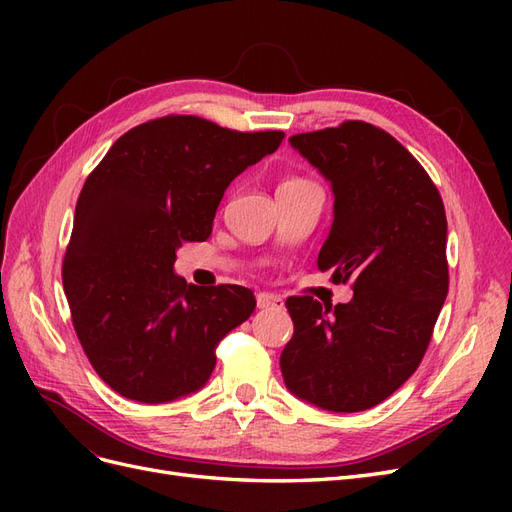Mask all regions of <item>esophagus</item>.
Segmentation results:
<instances>
[{"label": "esophagus", "mask_w": 512, "mask_h": 512, "mask_svg": "<svg viewBox=\"0 0 512 512\" xmlns=\"http://www.w3.org/2000/svg\"><path fill=\"white\" fill-rule=\"evenodd\" d=\"M256 305L258 309H284V299L273 292H258Z\"/></svg>", "instance_id": "34e87169"}]
</instances>
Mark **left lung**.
<instances>
[{
	"mask_svg": "<svg viewBox=\"0 0 512 512\" xmlns=\"http://www.w3.org/2000/svg\"><path fill=\"white\" fill-rule=\"evenodd\" d=\"M331 181L333 224L318 269L350 303L286 299L294 322L280 367L292 395L331 412L378 406L421 365L448 292L446 213L412 153L365 121L290 136Z\"/></svg>",
	"mask_w": 512,
	"mask_h": 512,
	"instance_id": "8db88e82",
	"label": "left lung"
}]
</instances>
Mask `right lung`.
Segmentation results:
<instances>
[{
    "label": "right lung",
    "instance_id": "add662e5",
    "mask_svg": "<svg viewBox=\"0 0 512 512\" xmlns=\"http://www.w3.org/2000/svg\"><path fill=\"white\" fill-rule=\"evenodd\" d=\"M282 141L168 115L117 138L87 177L61 277L87 359L119 395L166 404L203 389L215 346L252 316L250 288L194 286L173 267L183 241L211 235L230 181Z\"/></svg>",
    "mask_w": 512,
    "mask_h": 512
}]
</instances>
